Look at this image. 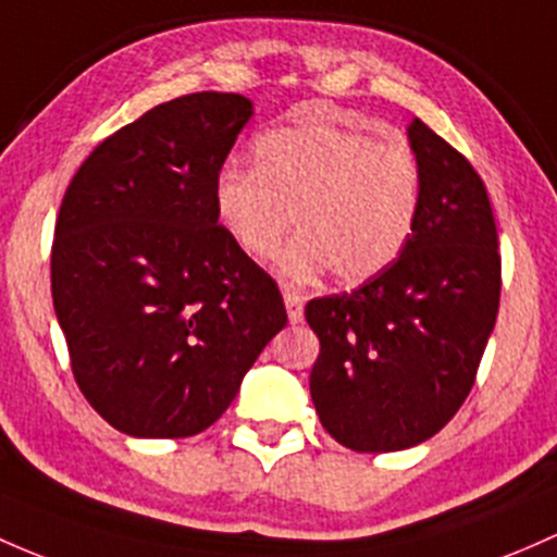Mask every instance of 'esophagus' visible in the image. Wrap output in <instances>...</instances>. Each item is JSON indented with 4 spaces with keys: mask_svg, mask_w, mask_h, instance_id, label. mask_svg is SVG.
Masks as SVG:
<instances>
[{
    "mask_svg": "<svg viewBox=\"0 0 557 557\" xmlns=\"http://www.w3.org/2000/svg\"><path fill=\"white\" fill-rule=\"evenodd\" d=\"M283 298H285V309H288V320L290 323H301L304 320V296L298 294L294 285H283Z\"/></svg>",
    "mask_w": 557,
    "mask_h": 557,
    "instance_id": "obj_1",
    "label": "esophagus"
}]
</instances>
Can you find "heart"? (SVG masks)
Returning <instances> with one entry per match:
<instances>
[{
  "label": "heart",
  "instance_id": "1",
  "mask_svg": "<svg viewBox=\"0 0 557 557\" xmlns=\"http://www.w3.org/2000/svg\"><path fill=\"white\" fill-rule=\"evenodd\" d=\"M421 200L411 146L318 120L267 131L256 138V168L226 165L213 184L219 221L250 259H274L296 215L301 239L285 269H331L342 285L368 283L400 259Z\"/></svg>",
  "mask_w": 557,
  "mask_h": 557
}]
</instances>
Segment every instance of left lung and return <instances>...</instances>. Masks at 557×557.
Masks as SVG:
<instances>
[{"label": "left lung", "mask_w": 557, "mask_h": 557, "mask_svg": "<svg viewBox=\"0 0 557 557\" xmlns=\"http://www.w3.org/2000/svg\"><path fill=\"white\" fill-rule=\"evenodd\" d=\"M408 140L424 178L411 243L352 294L304 309L320 338L309 376L320 424L360 454L419 446L454 419L499 312V237L483 178L421 120Z\"/></svg>", "instance_id": "left-lung-1"}]
</instances>
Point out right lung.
Masks as SVG:
<instances>
[{
  "label": "right lung",
  "instance_id": "1",
  "mask_svg": "<svg viewBox=\"0 0 557 557\" xmlns=\"http://www.w3.org/2000/svg\"><path fill=\"white\" fill-rule=\"evenodd\" d=\"M250 114L237 92L160 103L101 140L63 195L52 304L82 395L125 435L208 430L288 323L213 205Z\"/></svg>",
  "mask_w": 557,
  "mask_h": 557
}]
</instances>
